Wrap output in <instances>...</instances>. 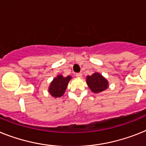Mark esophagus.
I'll use <instances>...</instances> for the list:
<instances>
[{
	"instance_id": "esophagus-1",
	"label": "esophagus",
	"mask_w": 146,
	"mask_h": 146,
	"mask_svg": "<svg viewBox=\"0 0 146 146\" xmlns=\"http://www.w3.org/2000/svg\"><path fill=\"white\" fill-rule=\"evenodd\" d=\"M76 77H78V78H81L82 77V75H83V74H82V73H76Z\"/></svg>"
}]
</instances>
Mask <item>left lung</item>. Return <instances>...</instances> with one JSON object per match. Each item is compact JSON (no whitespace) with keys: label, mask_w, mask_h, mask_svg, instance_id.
<instances>
[{"label":"left lung","mask_w":146,"mask_h":146,"mask_svg":"<svg viewBox=\"0 0 146 146\" xmlns=\"http://www.w3.org/2000/svg\"><path fill=\"white\" fill-rule=\"evenodd\" d=\"M86 83L90 89L95 93L101 92L108 87V82L99 73H94L86 77Z\"/></svg>","instance_id":"1"}]
</instances>
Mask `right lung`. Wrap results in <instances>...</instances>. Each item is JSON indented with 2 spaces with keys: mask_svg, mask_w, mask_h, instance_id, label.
Here are the masks:
<instances>
[{
  "mask_svg": "<svg viewBox=\"0 0 146 146\" xmlns=\"http://www.w3.org/2000/svg\"><path fill=\"white\" fill-rule=\"evenodd\" d=\"M71 78L70 76L64 78L62 75H58L54 78L49 86L48 91L50 95L54 98L61 97L64 94Z\"/></svg>",
  "mask_w": 146,
  "mask_h": 146,
  "instance_id": "add662e5",
  "label": "right lung"
}]
</instances>
